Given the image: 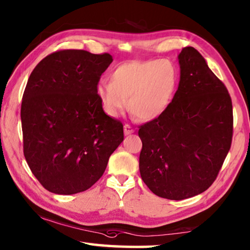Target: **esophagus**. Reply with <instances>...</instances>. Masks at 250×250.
<instances>
[{
	"label": "esophagus",
	"instance_id": "obj_1",
	"mask_svg": "<svg viewBox=\"0 0 250 250\" xmlns=\"http://www.w3.org/2000/svg\"><path fill=\"white\" fill-rule=\"evenodd\" d=\"M124 130H125V135H128V134H131V133L134 132V129L130 125H125Z\"/></svg>",
	"mask_w": 250,
	"mask_h": 250
}]
</instances>
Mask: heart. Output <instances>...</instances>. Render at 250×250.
Here are the masks:
<instances>
[{"instance_id":"b5f03b06","label":"heart","mask_w":250,"mask_h":250,"mask_svg":"<svg viewBox=\"0 0 250 250\" xmlns=\"http://www.w3.org/2000/svg\"><path fill=\"white\" fill-rule=\"evenodd\" d=\"M177 70L168 59H146L121 64L110 75L109 83H100L96 94L104 111L118 117L128 109L142 121L162 115L173 99Z\"/></svg>"}]
</instances>
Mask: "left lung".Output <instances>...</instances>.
I'll return each mask as SVG.
<instances>
[{"label": "left lung", "mask_w": 250, "mask_h": 250, "mask_svg": "<svg viewBox=\"0 0 250 250\" xmlns=\"http://www.w3.org/2000/svg\"><path fill=\"white\" fill-rule=\"evenodd\" d=\"M181 78L170 104L139 126L140 174L155 195L184 200L214 183L231 146L234 118L225 84L194 47L179 55Z\"/></svg>", "instance_id": "8db88e82"}]
</instances>
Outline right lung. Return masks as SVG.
<instances>
[{
	"instance_id": "obj_1",
	"label": "right lung",
	"mask_w": 250,
	"mask_h": 250,
	"mask_svg": "<svg viewBox=\"0 0 250 250\" xmlns=\"http://www.w3.org/2000/svg\"><path fill=\"white\" fill-rule=\"evenodd\" d=\"M111 55L62 49L36 65L25 87L21 119L29 168L47 191L70 195L91 188L124 141V125L97 97Z\"/></svg>"
}]
</instances>
